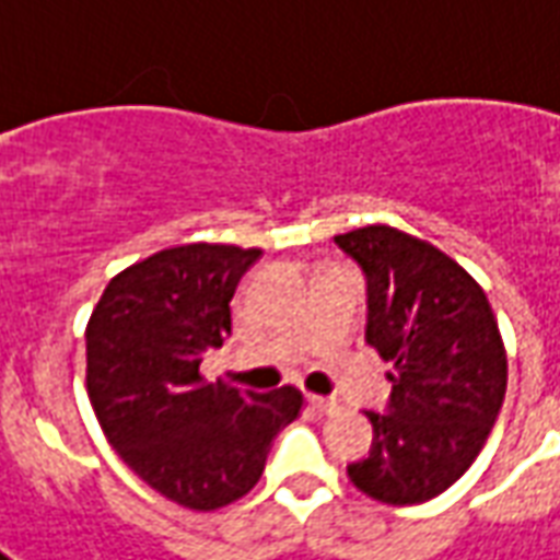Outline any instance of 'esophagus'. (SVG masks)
I'll return each mask as SVG.
<instances>
[{
    "mask_svg": "<svg viewBox=\"0 0 560 560\" xmlns=\"http://www.w3.org/2000/svg\"><path fill=\"white\" fill-rule=\"evenodd\" d=\"M308 406H312L315 412H320V416H334L336 409H339V402H336L334 397H318V394L308 397Z\"/></svg>",
    "mask_w": 560,
    "mask_h": 560,
    "instance_id": "obj_1",
    "label": "esophagus"
}]
</instances>
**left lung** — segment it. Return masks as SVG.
I'll list each match as a JSON object with an SVG mask.
<instances>
[{"label":"left lung","instance_id":"8db88e82","mask_svg":"<svg viewBox=\"0 0 560 560\" xmlns=\"http://www.w3.org/2000/svg\"><path fill=\"white\" fill-rule=\"evenodd\" d=\"M366 276V342L394 363L390 412H366L370 457L348 467L366 498L412 506L455 485L498 421L506 348L482 284L436 245L397 226L334 236Z\"/></svg>","mask_w":560,"mask_h":560}]
</instances>
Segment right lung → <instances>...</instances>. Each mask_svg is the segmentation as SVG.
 Segmentation results:
<instances>
[{
  "instance_id": "obj_1",
  "label": "right lung",
  "mask_w": 560,
  "mask_h": 560,
  "mask_svg": "<svg viewBox=\"0 0 560 560\" xmlns=\"http://www.w3.org/2000/svg\"><path fill=\"white\" fill-rule=\"evenodd\" d=\"M260 248L190 242L105 284L88 320V397L105 440L142 482L194 512L252 491L303 390L206 382L199 363L233 334L230 300Z\"/></svg>"
}]
</instances>
